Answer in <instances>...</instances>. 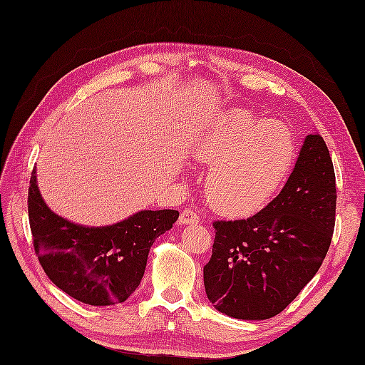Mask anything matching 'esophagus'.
Listing matches in <instances>:
<instances>
[{"label":"esophagus","mask_w":365,"mask_h":365,"mask_svg":"<svg viewBox=\"0 0 365 365\" xmlns=\"http://www.w3.org/2000/svg\"><path fill=\"white\" fill-rule=\"evenodd\" d=\"M179 224L180 225H192V224H199V216L194 213L192 210H185L183 213L179 217Z\"/></svg>","instance_id":"obj_1"}]
</instances>
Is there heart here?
Wrapping results in <instances>:
<instances>
[{
	"mask_svg": "<svg viewBox=\"0 0 365 365\" xmlns=\"http://www.w3.org/2000/svg\"><path fill=\"white\" fill-rule=\"evenodd\" d=\"M286 124L247 110H230L194 132L190 154L210 165L205 191L211 205L241 216L259 210L282 185L295 158Z\"/></svg>",
	"mask_w": 365,
	"mask_h": 365,
	"instance_id": "heart-1",
	"label": "heart"
}]
</instances>
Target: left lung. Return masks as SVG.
<instances>
[{"mask_svg": "<svg viewBox=\"0 0 365 365\" xmlns=\"http://www.w3.org/2000/svg\"><path fill=\"white\" fill-rule=\"evenodd\" d=\"M334 221L333 162L324 138L311 133L275 199L247 219L213 224V255L203 267L208 300L241 320L279 314L317 274Z\"/></svg>", "mask_w": 365, "mask_h": 365, "instance_id": "left-lung-1", "label": "left lung"}]
</instances>
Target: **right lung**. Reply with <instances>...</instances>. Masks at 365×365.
I'll use <instances>...</instances> for the list:
<instances>
[{
    "label": "right lung",
    "mask_w": 365,
    "mask_h": 365,
    "mask_svg": "<svg viewBox=\"0 0 365 365\" xmlns=\"http://www.w3.org/2000/svg\"><path fill=\"white\" fill-rule=\"evenodd\" d=\"M34 247L58 289L91 307L123 303L140 286L152 244L179 219L175 210H141L123 221L88 227L56 215L32 171L28 197Z\"/></svg>",
    "instance_id": "add662e5"
}]
</instances>
